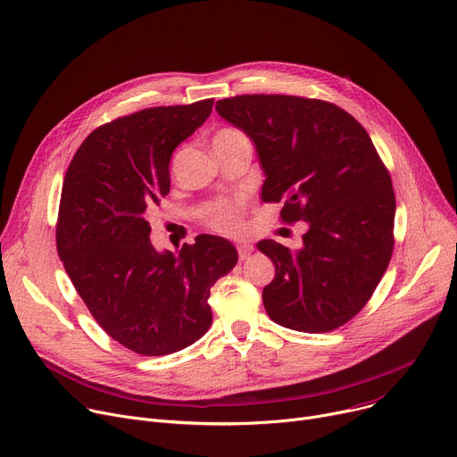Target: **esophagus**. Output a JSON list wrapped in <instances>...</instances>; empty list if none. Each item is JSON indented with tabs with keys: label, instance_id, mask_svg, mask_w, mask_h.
<instances>
[{
	"label": "esophagus",
	"instance_id": "obj_1",
	"mask_svg": "<svg viewBox=\"0 0 457 457\" xmlns=\"http://www.w3.org/2000/svg\"><path fill=\"white\" fill-rule=\"evenodd\" d=\"M237 252H238L240 261H245V259H248L252 255L253 246L250 245V242H240V245H237Z\"/></svg>",
	"mask_w": 457,
	"mask_h": 457
}]
</instances>
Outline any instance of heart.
<instances>
[{
    "label": "heart",
    "mask_w": 457,
    "mask_h": 457,
    "mask_svg": "<svg viewBox=\"0 0 457 457\" xmlns=\"http://www.w3.org/2000/svg\"><path fill=\"white\" fill-rule=\"evenodd\" d=\"M233 136H242L233 127H222L217 134L215 139H224V137H233ZM242 209H245V202L240 198H231V200H215L211 202L204 209V220L205 224L220 233H235L240 228V217H242Z\"/></svg>",
    "instance_id": "heart-1"
}]
</instances>
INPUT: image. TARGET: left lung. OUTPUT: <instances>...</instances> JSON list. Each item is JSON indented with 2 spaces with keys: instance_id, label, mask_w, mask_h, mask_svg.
Segmentation results:
<instances>
[{
  "instance_id": "1",
  "label": "left lung",
  "mask_w": 457,
  "mask_h": 457,
  "mask_svg": "<svg viewBox=\"0 0 457 457\" xmlns=\"http://www.w3.org/2000/svg\"><path fill=\"white\" fill-rule=\"evenodd\" d=\"M217 112L255 143L264 202L285 224L307 222L303 248H257L276 264L262 288L268 316L299 332L345 325L371 299L393 253L395 193L378 152L340 106L297 96H237Z\"/></svg>"
}]
</instances>
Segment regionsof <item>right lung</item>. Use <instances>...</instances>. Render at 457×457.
<instances>
[{
    "instance_id": "1",
    "label": "right lung",
    "mask_w": 457,
    "mask_h": 457,
    "mask_svg": "<svg viewBox=\"0 0 457 457\" xmlns=\"http://www.w3.org/2000/svg\"><path fill=\"white\" fill-rule=\"evenodd\" d=\"M212 99L156 106L96 129L60 195L56 250L96 321L143 354L181 351L209 330L211 287L237 264L231 242L198 235L178 255L150 245L148 215L169 195L172 150L209 117Z\"/></svg>"
}]
</instances>
